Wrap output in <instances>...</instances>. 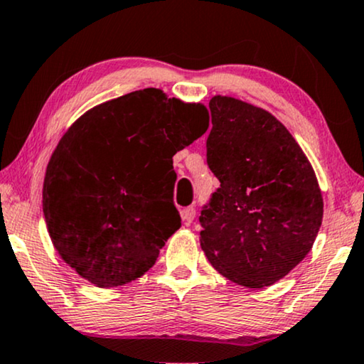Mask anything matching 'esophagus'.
Wrapping results in <instances>:
<instances>
[{
	"label": "esophagus",
	"mask_w": 364,
	"mask_h": 364,
	"mask_svg": "<svg viewBox=\"0 0 364 364\" xmlns=\"http://www.w3.org/2000/svg\"><path fill=\"white\" fill-rule=\"evenodd\" d=\"M194 216H196V209H194L193 206L189 208H184L181 211V218H183V223L186 224V226H189L194 221Z\"/></svg>",
	"instance_id": "34e87169"
}]
</instances>
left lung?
<instances>
[{
    "label": "left lung",
    "mask_w": 364,
    "mask_h": 364,
    "mask_svg": "<svg viewBox=\"0 0 364 364\" xmlns=\"http://www.w3.org/2000/svg\"><path fill=\"white\" fill-rule=\"evenodd\" d=\"M208 166L221 186L203 208L201 247L214 269L249 289L272 285L310 252L323 218L315 171L267 110L209 100Z\"/></svg>",
    "instance_id": "8db88e82"
}]
</instances>
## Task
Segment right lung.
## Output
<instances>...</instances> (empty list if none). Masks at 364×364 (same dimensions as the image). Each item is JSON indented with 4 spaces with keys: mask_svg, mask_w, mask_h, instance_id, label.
<instances>
[{
    "mask_svg": "<svg viewBox=\"0 0 364 364\" xmlns=\"http://www.w3.org/2000/svg\"><path fill=\"white\" fill-rule=\"evenodd\" d=\"M208 127L206 107L153 87L75 120L50 156L43 186L46 224L64 262L102 289L151 269L181 228L173 156Z\"/></svg>",
    "mask_w": 364,
    "mask_h": 364,
    "instance_id": "right-lung-1",
    "label": "right lung"
}]
</instances>
